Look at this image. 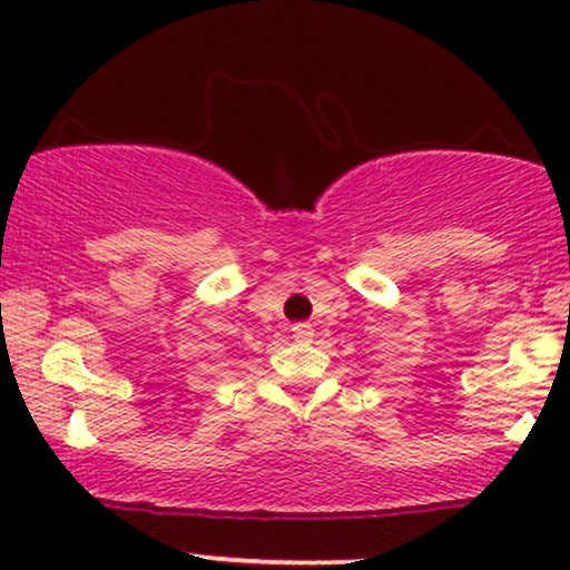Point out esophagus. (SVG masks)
Masks as SVG:
<instances>
[{"label":"esophagus","mask_w":570,"mask_h":570,"mask_svg":"<svg viewBox=\"0 0 570 570\" xmlns=\"http://www.w3.org/2000/svg\"><path fill=\"white\" fill-rule=\"evenodd\" d=\"M293 337L298 342H311V340H314V326H311L308 322L293 324Z\"/></svg>","instance_id":"esophagus-1"}]
</instances>
